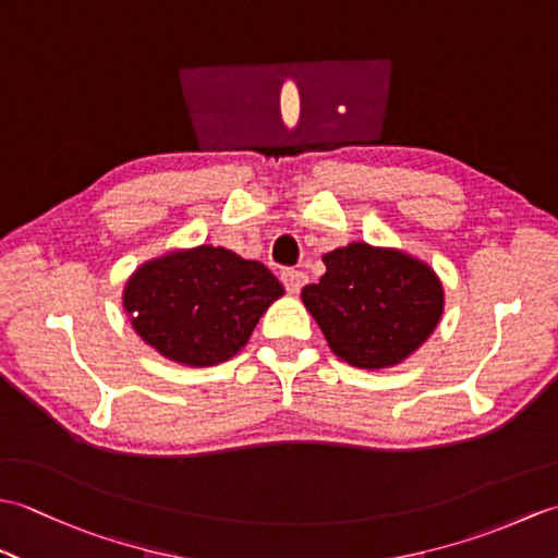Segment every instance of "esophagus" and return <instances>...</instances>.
I'll use <instances>...</instances> for the list:
<instances>
[{
	"mask_svg": "<svg viewBox=\"0 0 558 558\" xmlns=\"http://www.w3.org/2000/svg\"><path fill=\"white\" fill-rule=\"evenodd\" d=\"M306 282H310V276H306L304 270H298V268H290V270H286L282 272V286H286V290L290 292V294H298Z\"/></svg>",
	"mask_w": 558,
	"mask_h": 558,
	"instance_id": "obj_1",
	"label": "esophagus"
}]
</instances>
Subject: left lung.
<instances>
[{"mask_svg": "<svg viewBox=\"0 0 558 558\" xmlns=\"http://www.w3.org/2000/svg\"><path fill=\"white\" fill-rule=\"evenodd\" d=\"M324 264L326 272L302 290V302L328 348L350 366H398L441 322V278L402 248L350 242L324 254Z\"/></svg>", "mask_w": 558, "mask_h": 558, "instance_id": "left-lung-1", "label": "left lung"}]
</instances>
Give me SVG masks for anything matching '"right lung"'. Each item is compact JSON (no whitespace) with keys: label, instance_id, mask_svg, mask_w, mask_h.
Returning <instances> with one entry per match:
<instances>
[{"label":"right lung","instance_id":"right-lung-1","mask_svg":"<svg viewBox=\"0 0 558 558\" xmlns=\"http://www.w3.org/2000/svg\"><path fill=\"white\" fill-rule=\"evenodd\" d=\"M286 294L272 272L225 246L170 248L126 278L122 306L138 338L184 366L228 362Z\"/></svg>","mask_w":558,"mask_h":558}]
</instances>
